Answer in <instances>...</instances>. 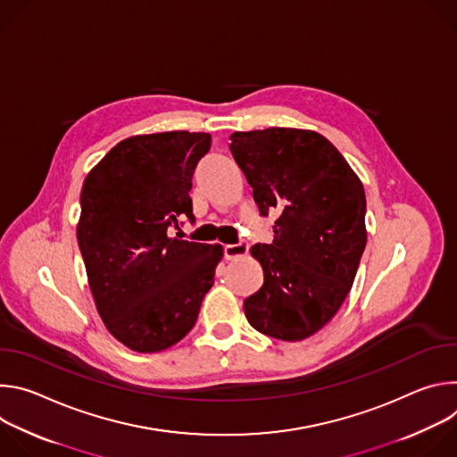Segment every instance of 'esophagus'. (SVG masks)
<instances>
[{
    "label": "esophagus",
    "mask_w": 457,
    "mask_h": 457,
    "mask_svg": "<svg viewBox=\"0 0 457 457\" xmlns=\"http://www.w3.org/2000/svg\"><path fill=\"white\" fill-rule=\"evenodd\" d=\"M224 253H226V258L228 260H238L242 256L247 254V244L245 242H238V244H228L224 247Z\"/></svg>",
    "instance_id": "esophagus-1"
}]
</instances>
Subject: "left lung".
<instances>
[{"label": "left lung", "instance_id": "obj_1", "mask_svg": "<svg viewBox=\"0 0 457 457\" xmlns=\"http://www.w3.org/2000/svg\"><path fill=\"white\" fill-rule=\"evenodd\" d=\"M229 150L262 215L278 212L271 244L249 253L264 284L244 300L251 328L284 342L318 333L347 298L367 244L365 191L338 148L312 129L231 134Z\"/></svg>", "mask_w": 457, "mask_h": 457}]
</instances>
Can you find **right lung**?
Segmentation results:
<instances>
[{
    "mask_svg": "<svg viewBox=\"0 0 457 457\" xmlns=\"http://www.w3.org/2000/svg\"><path fill=\"white\" fill-rule=\"evenodd\" d=\"M203 132L141 134L117 143L87 175L78 242L108 333L136 353L180 342L197 321L224 256L220 244L170 237L191 213V177L208 154Z\"/></svg>",
    "mask_w": 457,
    "mask_h": 457,
    "instance_id": "obj_1",
    "label": "right lung"
}]
</instances>
